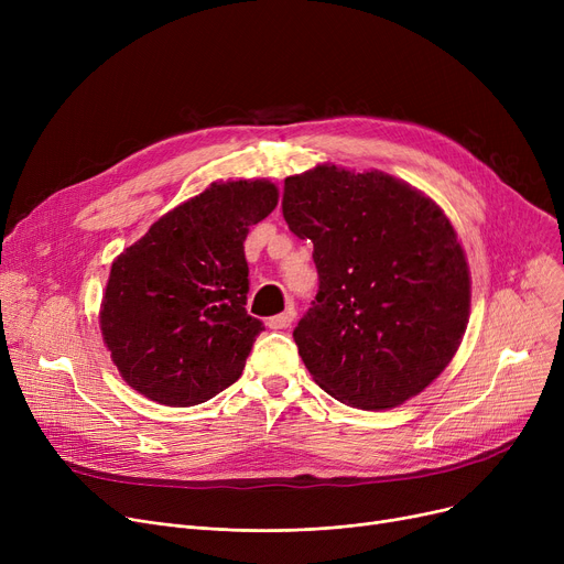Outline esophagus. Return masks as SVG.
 I'll list each match as a JSON object with an SVG mask.
<instances>
[{
	"label": "esophagus",
	"instance_id": "esophagus-1",
	"mask_svg": "<svg viewBox=\"0 0 564 564\" xmlns=\"http://www.w3.org/2000/svg\"><path fill=\"white\" fill-rule=\"evenodd\" d=\"M292 319H294V308H285L283 313L272 315L270 319H267V327H270V329H285V327H290Z\"/></svg>",
	"mask_w": 564,
	"mask_h": 564
}]
</instances>
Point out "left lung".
Returning <instances> with one entry per match:
<instances>
[{"label":"left lung","mask_w":564,"mask_h":564,"mask_svg":"<svg viewBox=\"0 0 564 564\" xmlns=\"http://www.w3.org/2000/svg\"><path fill=\"white\" fill-rule=\"evenodd\" d=\"M281 207L313 242L319 290L292 332L313 379L368 411L419 395L455 357L470 306L441 207L391 175L327 164L285 177Z\"/></svg>","instance_id":"left-lung-1"}]
</instances>
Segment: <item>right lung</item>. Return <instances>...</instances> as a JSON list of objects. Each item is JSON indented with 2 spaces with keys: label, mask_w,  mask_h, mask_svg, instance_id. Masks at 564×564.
Listing matches in <instances>:
<instances>
[{
  "label": "right lung",
  "mask_w": 564,
  "mask_h": 564,
  "mask_svg": "<svg viewBox=\"0 0 564 564\" xmlns=\"http://www.w3.org/2000/svg\"><path fill=\"white\" fill-rule=\"evenodd\" d=\"M279 203L267 181L213 183L111 264L100 327L134 391L194 406L240 379L262 322L247 313L245 240Z\"/></svg>",
  "instance_id": "add662e5"
}]
</instances>
